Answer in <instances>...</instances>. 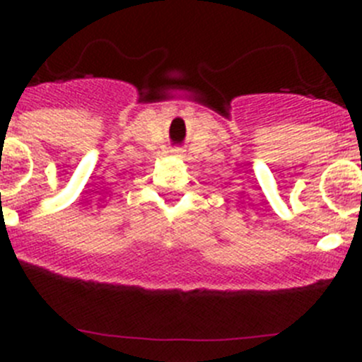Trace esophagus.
I'll return each mask as SVG.
<instances>
[{
  "mask_svg": "<svg viewBox=\"0 0 362 362\" xmlns=\"http://www.w3.org/2000/svg\"><path fill=\"white\" fill-rule=\"evenodd\" d=\"M173 154L177 156V158H184V151H182V148H175Z\"/></svg>",
  "mask_w": 362,
  "mask_h": 362,
  "instance_id": "34e87169",
  "label": "esophagus"
}]
</instances>
